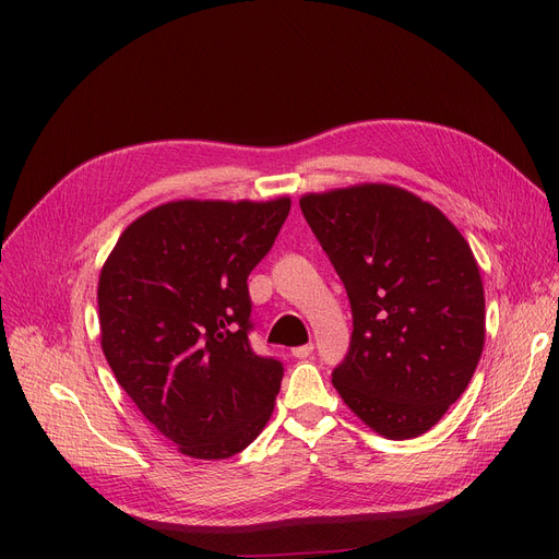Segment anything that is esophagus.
I'll use <instances>...</instances> for the list:
<instances>
[{"label": "esophagus", "instance_id": "obj_1", "mask_svg": "<svg viewBox=\"0 0 559 559\" xmlns=\"http://www.w3.org/2000/svg\"><path fill=\"white\" fill-rule=\"evenodd\" d=\"M312 350H314V344L310 342V344H304V346L292 348V356H295L297 360H306V358H310V356H312Z\"/></svg>", "mask_w": 559, "mask_h": 559}]
</instances>
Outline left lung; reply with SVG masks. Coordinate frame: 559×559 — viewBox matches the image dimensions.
<instances>
[{"label": "left lung", "instance_id": "8db88e82", "mask_svg": "<svg viewBox=\"0 0 559 559\" xmlns=\"http://www.w3.org/2000/svg\"><path fill=\"white\" fill-rule=\"evenodd\" d=\"M299 205L354 312L335 390L378 435H424L483 354L485 292L472 247L442 211L396 186L306 194Z\"/></svg>", "mask_w": 559, "mask_h": 559}]
</instances>
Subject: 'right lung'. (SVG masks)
Masks as SVG:
<instances>
[{
  "mask_svg": "<svg viewBox=\"0 0 559 559\" xmlns=\"http://www.w3.org/2000/svg\"><path fill=\"white\" fill-rule=\"evenodd\" d=\"M289 203L169 201L127 226L104 262V356L146 421L183 455L230 457L272 417L283 365L249 344L247 278Z\"/></svg>",
  "mask_w": 559,
  "mask_h": 559,
  "instance_id": "right-lung-1",
  "label": "right lung"
}]
</instances>
